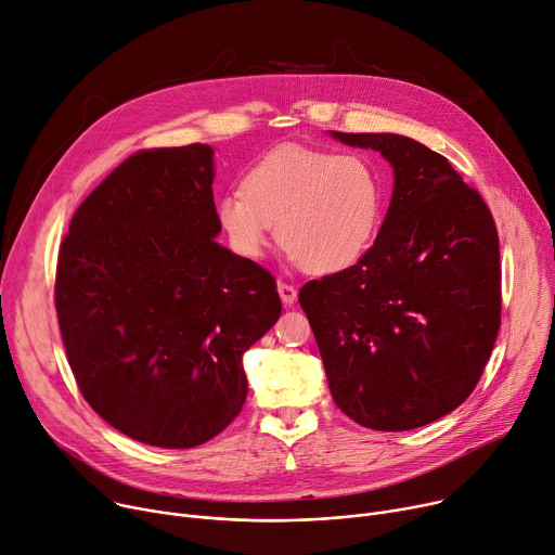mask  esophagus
I'll use <instances>...</instances> for the list:
<instances>
[{
  "instance_id": "34e87169",
  "label": "esophagus",
  "mask_w": 555,
  "mask_h": 555,
  "mask_svg": "<svg viewBox=\"0 0 555 555\" xmlns=\"http://www.w3.org/2000/svg\"><path fill=\"white\" fill-rule=\"evenodd\" d=\"M279 294H281L283 306H292L296 300V287L289 283H279Z\"/></svg>"
}]
</instances>
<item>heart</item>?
Masks as SVG:
<instances>
[{
    "label": "heart",
    "instance_id": "b5f03b06",
    "mask_svg": "<svg viewBox=\"0 0 555 555\" xmlns=\"http://www.w3.org/2000/svg\"><path fill=\"white\" fill-rule=\"evenodd\" d=\"M217 201V221L243 259L263 257L276 228L287 255L312 274H334L363 259L378 232L385 183L361 155L283 145Z\"/></svg>",
    "mask_w": 555,
    "mask_h": 555
}]
</instances>
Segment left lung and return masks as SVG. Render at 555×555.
<instances>
[{
	"mask_svg": "<svg viewBox=\"0 0 555 555\" xmlns=\"http://www.w3.org/2000/svg\"><path fill=\"white\" fill-rule=\"evenodd\" d=\"M330 137L376 150L391 201L374 245L300 287L332 398L351 421L408 431L474 391L500 327L498 232L482 196L449 162L391 132Z\"/></svg>",
	"mask_w": 555,
	"mask_h": 555,
	"instance_id": "obj_1",
	"label": "left lung"
}]
</instances>
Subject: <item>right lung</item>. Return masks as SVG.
Returning a JSON list of instances; mask_svg holds the SVG:
<instances>
[{
  "label": "right lung",
  "instance_id": "obj_1",
  "mask_svg": "<svg viewBox=\"0 0 555 555\" xmlns=\"http://www.w3.org/2000/svg\"><path fill=\"white\" fill-rule=\"evenodd\" d=\"M206 143L141 150L79 206L55 306L88 405L139 442L188 449L247 396L243 354L281 317L274 276L221 243Z\"/></svg>",
  "mask_w": 555,
  "mask_h": 555
}]
</instances>
